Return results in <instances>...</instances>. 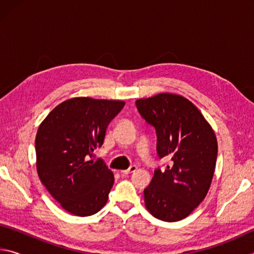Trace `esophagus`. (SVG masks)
I'll list each match as a JSON object with an SVG mask.
<instances>
[{
	"label": "esophagus",
	"instance_id": "34e87169",
	"mask_svg": "<svg viewBox=\"0 0 254 254\" xmlns=\"http://www.w3.org/2000/svg\"><path fill=\"white\" fill-rule=\"evenodd\" d=\"M136 170V166H131L130 168L127 169V170H121V174L123 175H127V174H132L134 173V171Z\"/></svg>",
	"mask_w": 254,
	"mask_h": 254
}]
</instances>
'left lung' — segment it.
<instances>
[{
    "instance_id": "obj_1",
    "label": "left lung",
    "mask_w": 254,
    "mask_h": 254,
    "mask_svg": "<svg viewBox=\"0 0 254 254\" xmlns=\"http://www.w3.org/2000/svg\"><path fill=\"white\" fill-rule=\"evenodd\" d=\"M135 105L156 128L159 158L173 160L165 170H154L143 190L145 207L161 221L184 220L208 192L217 158L216 135L199 110L177 94L140 98Z\"/></svg>"
}]
</instances>
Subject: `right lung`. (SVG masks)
Instances as JSON below:
<instances>
[{"mask_svg": "<svg viewBox=\"0 0 254 254\" xmlns=\"http://www.w3.org/2000/svg\"><path fill=\"white\" fill-rule=\"evenodd\" d=\"M124 104L123 101L70 98L56 106L38 128V176L68 213L89 216L109 199L114 175L102 159H88L102 147L107 127Z\"/></svg>", "mask_w": 254, "mask_h": 254, "instance_id": "obj_1", "label": "right lung"}]
</instances>
